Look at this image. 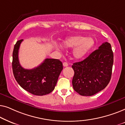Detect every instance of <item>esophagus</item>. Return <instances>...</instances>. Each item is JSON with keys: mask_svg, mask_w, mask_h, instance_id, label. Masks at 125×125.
<instances>
[{"mask_svg": "<svg viewBox=\"0 0 125 125\" xmlns=\"http://www.w3.org/2000/svg\"><path fill=\"white\" fill-rule=\"evenodd\" d=\"M63 66H64V67H66V66H68V64L66 62H63Z\"/></svg>", "mask_w": 125, "mask_h": 125, "instance_id": "esophagus-1", "label": "esophagus"}]
</instances>
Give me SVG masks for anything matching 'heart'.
I'll use <instances>...</instances> for the list:
<instances>
[{
  "instance_id": "obj_1",
  "label": "heart",
  "mask_w": 125,
  "mask_h": 125,
  "mask_svg": "<svg viewBox=\"0 0 125 125\" xmlns=\"http://www.w3.org/2000/svg\"><path fill=\"white\" fill-rule=\"evenodd\" d=\"M62 45L66 48H73L72 55L76 59L84 57L95 45V41L92 37L83 36H74L67 37L62 42ZM56 47H57L56 45Z\"/></svg>"
}]
</instances>
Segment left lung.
Wrapping results in <instances>:
<instances>
[{"label": "left lung", "instance_id": "8db88e82", "mask_svg": "<svg viewBox=\"0 0 125 125\" xmlns=\"http://www.w3.org/2000/svg\"><path fill=\"white\" fill-rule=\"evenodd\" d=\"M113 52L110 43L105 42L88 57L75 62L72 67L74 90L83 96H91L101 91L111 79Z\"/></svg>", "mask_w": 125, "mask_h": 125}]
</instances>
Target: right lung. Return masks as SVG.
<instances>
[{
  "label": "right lung",
  "mask_w": 125,
  "mask_h": 125,
  "mask_svg": "<svg viewBox=\"0 0 125 125\" xmlns=\"http://www.w3.org/2000/svg\"><path fill=\"white\" fill-rule=\"evenodd\" d=\"M23 39L18 40L12 53V71L15 80L24 89L36 95H43L54 90L58 78L63 69L59 60L46 59L40 65L27 69L20 65L18 54Z\"/></svg>",
  "instance_id": "obj_1"
}]
</instances>
